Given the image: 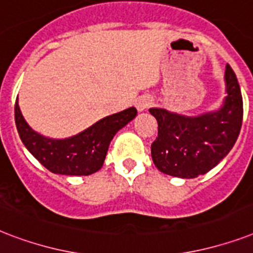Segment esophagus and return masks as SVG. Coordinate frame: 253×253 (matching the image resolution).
Segmentation results:
<instances>
[{
	"label": "esophagus",
	"mask_w": 253,
	"mask_h": 253,
	"mask_svg": "<svg viewBox=\"0 0 253 253\" xmlns=\"http://www.w3.org/2000/svg\"><path fill=\"white\" fill-rule=\"evenodd\" d=\"M152 105V99L150 98V97H139L138 99H136V103H135V106H136V109H138V111H146L148 107Z\"/></svg>",
	"instance_id": "1"
}]
</instances>
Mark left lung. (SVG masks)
<instances>
[{
    "mask_svg": "<svg viewBox=\"0 0 253 253\" xmlns=\"http://www.w3.org/2000/svg\"><path fill=\"white\" fill-rule=\"evenodd\" d=\"M226 97L219 109L189 117L152 107L158 138L151 155L160 172L180 178H196L216 167L235 144L243 121V98L230 65L224 72Z\"/></svg>",
    "mask_w": 253,
    "mask_h": 253,
    "instance_id": "left-lung-1",
    "label": "left lung"
}]
</instances>
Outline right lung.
Here are the masks:
<instances>
[{"instance_id": "obj_1", "label": "right lung", "mask_w": 253, "mask_h": 253, "mask_svg": "<svg viewBox=\"0 0 253 253\" xmlns=\"http://www.w3.org/2000/svg\"><path fill=\"white\" fill-rule=\"evenodd\" d=\"M15 125L22 143L42 166L56 174L89 176L102 168L114 135L136 117L135 107L99 119L79 134L53 139L33 130L15 101Z\"/></svg>"}]
</instances>
